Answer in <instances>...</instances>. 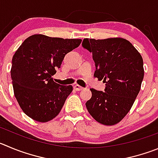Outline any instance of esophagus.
Listing matches in <instances>:
<instances>
[{
	"label": "esophagus",
	"instance_id": "obj_1",
	"mask_svg": "<svg viewBox=\"0 0 158 158\" xmlns=\"http://www.w3.org/2000/svg\"><path fill=\"white\" fill-rule=\"evenodd\" d=\"M82 89H83V87H82V86H79V85H77V84L74 86V89L76 91H80L82 90Z\"/></svg>",
	"mask_w": 158,
	"mask_h": 158
}]
</instances>
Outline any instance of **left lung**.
<instances>
[{
  "mask_svg": "<svg viewBox=\"0 0 158 158\" xmlns=\"http://www.w3.org/2000/svg\"><path fill=\"white\" fill-rule=\"evenodd\" d=\"M82 48L93 54L94 76L106 83L105 92L90 89L92 97L86 103L97 122L113 126L128 114L141 88L143 61L141 54L127 40L84 39Z\"/></svg>",
  "mask_w": 158,
  "mask_h": 158,
  "instance_id": "1",
  "label": "left lung"
}]
</instances>
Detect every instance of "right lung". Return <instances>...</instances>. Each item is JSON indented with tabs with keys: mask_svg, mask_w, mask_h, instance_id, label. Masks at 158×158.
Instances as JSON below:
<instances>
[{
	"mask_svg": "<svg viewBox=\"0 0 158 158\" xmlns=\"http://www.w3.org/2000/svg\"><path fill=\"white\" fill-rule=\"evenodd\" d=\"M81 39L30 36L12 57L11 78L14 94L23 112L33 120L48 122L60 113L72 86L53 80L66 54L80 45Z\"/></svg>",
	"mask_w": 158,
	"mask_h": 158,
	"instance_id": "right-lung-1",
	"label": "right lung"
}]
</instances>
